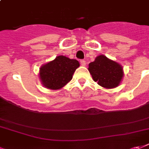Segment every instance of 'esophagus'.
<instances>
[{"instance_id":"1","label":"esophagus","mask_w":149,"mask_h":149,"mask_svg":"<svg viewBox=\"0 0 149 149\" xmlns=\"http://www.w3.org/2000/svg\"><path fill=\"white\" fill-rule=\"evenodd\" d=\"M80 63H81V65H82V66H83V67H84V66H86L85 60H81V61H80Z\"/></svg>"}]
</instances>
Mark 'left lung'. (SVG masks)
<instances>
[{
  "mask_svg": "<svg viewBox=\"0 0 149 149\" xmlns=\"http://www.w3.org/2000/svg\"><path fill=\"white\" fill-rule=\"evenodd\" d=\"M88 70L94 82L106 89L118 87L124 77L122 66L104 55L97 56L89 64Z\"/></svg>",
  "mask_w": 149,
  "mask_h": 149,
  "instance_id": "1",
  "label": "left lung"
}]
</instances>
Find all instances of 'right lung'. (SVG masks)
Returning a JSON list of instances; mask_svg holds the SVG:
<instances>
[{
  "mask_svg": "<svg viewBox=\"0 0 149 149\" xmlns=\"http://www.w3.org/2000/svg\"><path fill=\"white\" fill-rule=\"evenodd\" d=\"M79 66L78 60L58 55L40 67L39 75L41 84L47 89L60 90L72 79L74 72Z\"/></svg>",
  "mask_w": 149,
  "mask_h": 149,
  "instance_id": "1",
  "label": "right lung"
}]
</instances>
